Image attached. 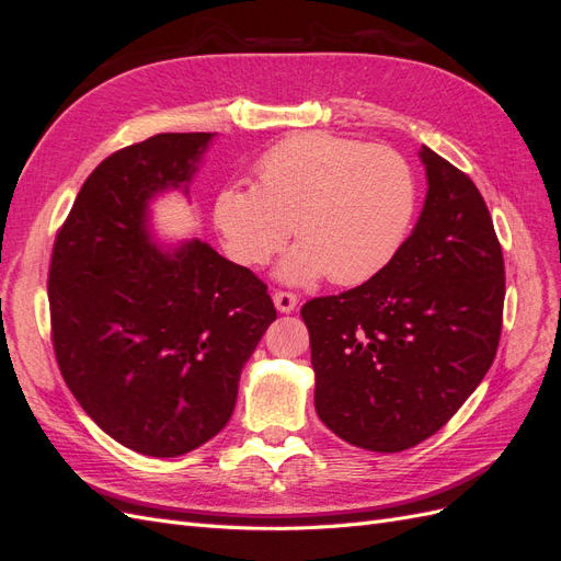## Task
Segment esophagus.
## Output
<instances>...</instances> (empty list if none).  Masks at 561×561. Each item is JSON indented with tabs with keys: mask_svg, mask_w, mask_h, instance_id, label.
<instances>
[{
	"mask_svg": "<svg viewBox=\"0 0 561 561\" xmlns=\"http://www.w3.org/2000/svg\"><path fill=\"white\" fill-rule=\"evenodd\" d=\"M297 295L295 293H287V290H276L274 293V304H276V309L280 311V313H293L295 309H297Z\"/></svg>",
	"mask_w": 561,
	"mask_h": 561,
	"instance_id": "34e87169",
	"label": "esophagus"
}]
</instances>
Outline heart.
<instances>
[{
    "instance_id": "obj_1",
    "label": "heart",
    "mask_w": 561,
    "mask_h": 561,
    "mask_svg": "<svg viewBox=\"0 0 561 561\" xmlns=\"http://www.w3.org/2000/svg\"><path fill=\"white\" fill-rule=\"evenodd\" d=\"M414 208V173L396 149L304 133L264 151L254 186L219 192L213 217L241 264H266L295 225L299 245L280 278L311 283L328 274L336 285H358L398 252Z\"/></svg>"
}]
</instances>
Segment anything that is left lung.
Wrapping results in <instances>:
<instances>
[{"label":"left lung","instance_id":"left-lung-1","mask_svg":"<svg viewBox=\"0 0 561 561\" xmlns=\"http://www.w3.org/2000/svg\"><path fill=\"white\" fill-rule=\"evenodd\" d=\"M428 194L381 271L301 307L316 412L348 445L393 454L435 435L496 358L505 266L474 182L421 149Z\"/></svg>","mask_w":561,"mask_h":561}]
</instances>
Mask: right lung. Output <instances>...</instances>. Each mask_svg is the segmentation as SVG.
<instances>
[{
  "label": "right lung",
  "instance_id": "add662e5",
  "mask_svg": "<svg viewBox=\"0 0 561 561\" xmlns=\"http://www.w3.org/2000/svg\"><path fill=\"white\" fill-rule=\"evenodd\" d=\"M210 133H159L83 182L48 268L60 375L100 428L145 456H180L231 419L241 369L276 320L250 268L198 239L149 241L151 196L192 180Z\"/></svg>",
  "mask_w": 561,
  "mask_h": 561
}]
</instances>
